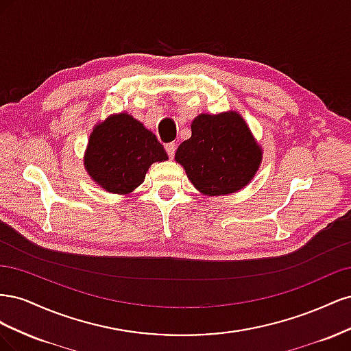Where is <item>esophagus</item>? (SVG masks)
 <instances>
[{"label": "esophagus", "instance_id": "34e87169", "mask_svg": "<svg viewBox=\"0 0 351 351\" xmlns=\"http://www.w3.org/2000/svg\"><path fill=\"white\" fill-rule=\"evenodd\" d=\"M176 147H177V145H176L174 142H171V143H167V145H165V151H167V154H168V156H169V158H174Z\"/></svg>", "mask_w": 351, "mask_h": 351}]
</instances>
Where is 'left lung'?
<instances>
[{
  "instance_id": "left-lung-1",
  "label": "left lung",
  "mask_w": 351,
  "mask_h": 351,
  "mask_svg": "<svg viewBox=\"0 0 351 351\" xmlns=\"http://www.w3.org/2000/svg\"><path fill=\"white\" fill-rule=\"evenodd\" d=\"M192 136L178 146L176 162L206 196H226L246 187L262 162V147L237 111L199 114Z\"/></svg>"
}]
</instances>
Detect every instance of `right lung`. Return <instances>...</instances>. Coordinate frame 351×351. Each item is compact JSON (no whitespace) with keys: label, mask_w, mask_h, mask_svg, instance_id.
Segmentation results:
<instances>
[{"label":"right lung","mask_w":351,"mask_h":351,"mask_svg":"<svg viewBox=\"0 0 351 351\" xmlns=\"http://www.w3.org/2000/svg\"><path fill=\"white\" fill-rule=\"evenodd\" d=\"M168 155L156 136L129 112L111 114L93 127L83 165L92 182L105 192L130 195L154 162Z\"/></svg>","instance_id":"1"}]
</instances>
